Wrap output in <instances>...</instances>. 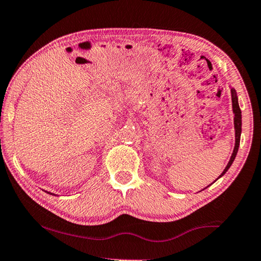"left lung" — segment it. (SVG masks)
I'll return each mask as SVG.
<instances>
[{
    "instance_id": "obj_1",
    "label": "left lung",
    "mask_w": 261,
    "mask_h": 261,
    "mask_svg": "<svg viewBox=\"0 0 261 261\" xmlns=\"http://www.w3.org/2000/svg\"><path fill=\"white\" fill-rule=\"evenodd\" d=\"M231 96H232V108H233V114H234L236 144H234V148H233L232 155H231V158H230V161H229V163H227L225 169H224V171H223L222 174L217 177V179H220L221 176L224 175L227 169H229L231 165H232L233 160H234V158H236V155H237L238 147H239V143H241V134H242V111H241V108H239L237 94H236V90H234V89H231ZM217 179H216V180H217ZM216 180H215V181H216ZM208 187H209V186H208Z\"/></svg>"
}]
</instances>
